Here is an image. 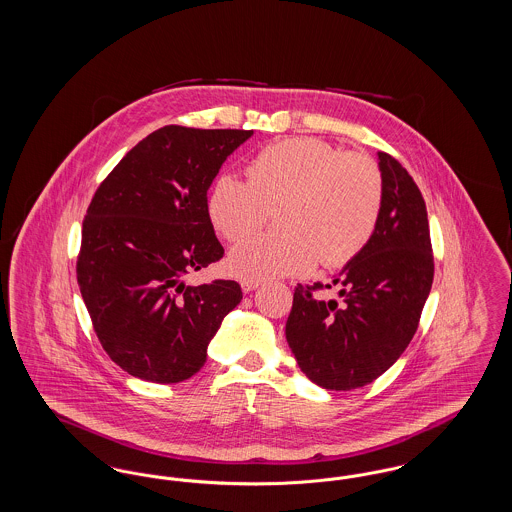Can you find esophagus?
<instances>
[{"label":"esophagus","mask_w":512,"mask_h":512,"mask_svg":"<svg viewBox=\"0 0 512 512\" xmlns=\"http://www.w3.org/2000/svg\"><path fill=\"white\" fill-rule=\"evenodd\" d=\"M259 288V282H251V280H244L242 282V290L245 293L253 292V290H257Z\"/></svg>","instance_id":"1"}]
</instances>
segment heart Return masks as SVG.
<instances>
[{"label": "heart", "mask_w": 512, "mask_h": 512, "mask_svg": "<svg viewBox=\"0 0 512 512\" xmlns=\"http://www.w3.org/2000/svg\"><path fill=\"white\" fill-rule=\"evenodd\" d=\"M384 203V178L363 153H341L320 138L297 136L261 149L234 174L215 180L207 211L230 242L255 234L276 211L282 234L259 236L232 249L228 268L251 282L341 267L370 242Z\"/></svg>", "instance_id": "obj_1"}]
</instances>
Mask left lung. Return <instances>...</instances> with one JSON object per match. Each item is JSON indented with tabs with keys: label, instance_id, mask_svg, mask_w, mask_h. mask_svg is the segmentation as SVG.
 Wrapping results in <instances>:
<instances>
[{
	"label": "left lung",
	"instance_id": "obj_1",
	"mask_svg": "<svg viewBox=\"0 0 512 512\" xmlns=\"http://www.w3.org/2000/svg\"><path fill=\"white\" fill-rule=\"evenodd\" d=\"M378 169L384 203L370 242L332 284H299L293 293L286 338L301 372L324 390H357L382 376L413 340L434 282L424 197L384 151ZM332 285L343 304L314 295Z\"/></svg>",
	"mask_w": 512,
	"mask_h": 512
}]
</instances>
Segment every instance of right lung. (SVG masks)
Instances as JSON below:
<instances>
[{"instance_id":"right-lung-1","label":"right lung","mask_w":512,"mask_h":512,"mask_svg":"<svg viewBox=\"0 0 512 512\" xmlns=\"http://www.w3.org/2000/svg\"><path fill=\"white\" fill-rule=\"evenodd\" d=\"M251 136L163 126L132 147L94 195L76 278L103 349L130 376L155 384L192 378L242 301L234 280L186 286L184 276L224 255L207 192Z\"/></svg>"}]
</instances>
